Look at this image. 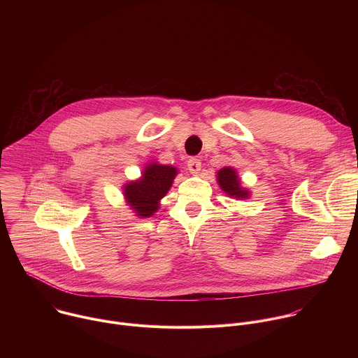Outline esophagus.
Segmentation results:
<instances>
[{
  "instance_id": "34e87169",
  "label": "esophagus",
  "mask_w": 358,
  "mask_h": 358,
  "mask_svg": "<svg viewBox=\"0 0 358 358\" xmlns=\"http://www.w3.org/2000/svg\"><path fill=\"white\" fill-rule=\"evenodd\" d=\"M187 167L191 174H198L201 171V162L198 159H189L187 163Z\"/></svg>"
}]
</instances>
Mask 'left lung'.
<instances>
[{
	"mask_svg": "<svg viewBox=\"0 0 358 358\" xmlns=\"http://www.w3.org/2000/svg\"><path fill=\"white\" fill-rule=\"evenodd\" d=\"M217 181L220 188L234 199H248L250 196L249 188L242 187L241 178L235 169L224 167L217 171Z\"/></svg>",
	"mask_w": 358,
	"mask_h": 358,
	"instance_id": "left-lung-1",
	"label": "left lung"
}]
</instances>
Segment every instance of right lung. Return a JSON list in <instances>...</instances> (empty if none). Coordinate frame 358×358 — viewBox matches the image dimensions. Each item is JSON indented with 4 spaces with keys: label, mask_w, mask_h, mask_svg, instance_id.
I'll return each instance as SVG.
<instances>
[{
    "label": "right lung",
    "mask_w": 358,
    "mask_h": 358,
    "mask_svg": "<svg viewBox=\"0 0 358 358\" xmlns=\"http://www.w3.org/2000/svg\"><path fill=\"white\" fill-rule=\"evenodd\" d=\"M178 170L173 166L150 162L141 177L123 184V196L138 218H150L160 210V201L170 191Z\"/></svg>",
    "instance_id": "1"
}]
</instances>
